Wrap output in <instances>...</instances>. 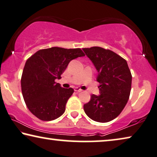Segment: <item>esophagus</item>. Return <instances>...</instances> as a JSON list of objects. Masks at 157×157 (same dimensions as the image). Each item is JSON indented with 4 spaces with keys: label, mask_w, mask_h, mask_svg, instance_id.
Instances as JSON below:
<instances>
[{
    "label": "esophagus",
    "mask_w": 157,
    "mask_h": 157,
    "mask_svg": "<svg viewBox=\"0 0 157 157\" xmlns=\"http://www.w3.org/2000/svg\"><path fill=\"white\" fill-rule=\"evenodd\" d=\"M74 90L75 92H80L82 91V90L79 87H75L74 88Z\"/></svg>",
    "instance_id": "obj_1"
}]
</instances>
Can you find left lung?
Masks as SVG:
<instances>
[{"instance_id": "1", "label": "left lung", "mask_w": 157, "mask_h": 157, "mask_svg": "<svg viewBox=\"0 0 157 157\" xmlns=\"http://www.w3.org/2000/svg\"><path fill=\"white\" fill-rule=\"evenodd\" d=\"M98 72L100 94H92L84 110L91 120L108 122L115 119L127 105L132 75L127 61L115 52L100 47L83 48Z\"/></svg>"}]
</instances>
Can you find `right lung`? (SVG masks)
<instances>
[{
    "instance_id": "1",
    "label": "right lung",
    "mask_w": 157,
    "mask_h": 157,
    "mask_svg": "<svg viewBox=\"0 0 157 157\" xmlns=\"http://www.w3.org/2000/svg\"><path fill=\"white\" fill-rule=\"evenodd\" d=\"M83 56L79 48L52 47L38 50L26 61L21 78L22 93L28 108L36 117L51 121L65 112L74 90L62 87L55 80L61 78L72 59Z\"/></svg>"
}]
</instances>
